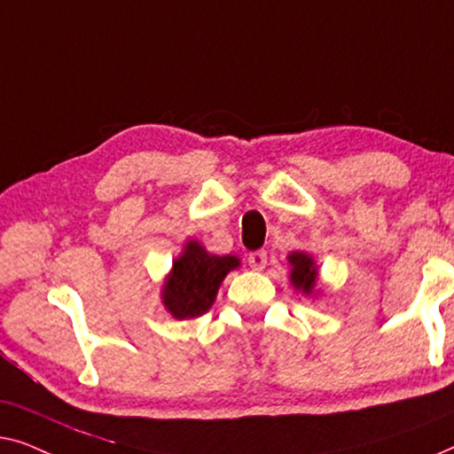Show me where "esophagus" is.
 Wrapping results in <instances>:
<instances>
[{"mask_svg":"<svg viewBox=\"0 0 454 454\" xmlns=\"http://www.w3.org/2000/svg\"><path fill=\"white\" fill-rule=\"evenodd\" d=\"M248 265H251L254 271H261L267 265V253L265 251L248 253Z\"/></svg>","mask_w":454,"mask_h":454,"instance_id":"1","label":"esophagus"}]
</instances>
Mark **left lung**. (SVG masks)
Returning <instances> with one entry per match:
<instances>
[{"instance_id": "left-lung-1", "label": "left lung", "mask_w": 454, "mask_h": 454, "mask_svg": "<svg viewBox=\"0 0 454 454\" xmlns=\"http://www.w3.org/2000/svg\"><path fill=\"white\" fill-rule=\"evenodd\" d=\"M290 265H292V273L290 279L294 284V288L302 290L304 294H310L312 288H315L317 282V267L312 263V259L306 253H292L290 257Z\"/></svg>"}]
</instances>
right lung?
Masks as SVG:
<instances>
[{
    "label": "right lung",
    "mask_w": 454,
    "mask_h": 454,
    "mask_svg": "<svg viewBox=\"0 0 454 454\" xmlns=\"http://www.w3.org/2000/svg\"><path fill=\"white\" fill-rule=\"evenodd\" d=\"M239 267L232 254H209L200 242H187L184 253L172 263L164 284V306L175 318H195L209 310L230 270Z\"/></svg>",
    "instance_id": "add662e5"
}]
</instances>
